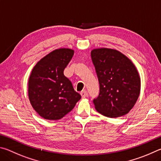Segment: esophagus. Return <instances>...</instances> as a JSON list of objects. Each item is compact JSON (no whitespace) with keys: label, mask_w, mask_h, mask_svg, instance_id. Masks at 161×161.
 Instances as JSON below:
<instances>
[{"label":"esophagus","mask_w":161,"mask_h":161,"mask_svg":"<svg viewBox=\"0 0 161 161\" xmlns=\"http://www.w3.org/2000/svg\"><path fill=\"white\" fill-rule=\"evenodd\" d=\"M87 95H88V93H87L86 91H81V92H80V95L83 98H85L87 96Z\"/></svg>","instance_id":"obj_1"}]
</instances>
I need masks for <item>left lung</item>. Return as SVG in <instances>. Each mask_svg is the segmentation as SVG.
Wrapping results in <instances>:
<instances>
[{"label": "left lung", "instance_id": "left-lung-1", "mask_svg": "<svg viewBox=\"0 0 161 161\" xmlns=\"http://www.w3.org/2000/svg\"><path fill=\"white\" fill-rule=\"evenodd\" d=\"M100 93L93 103L96 110L109 118L129 113L139 98L141 78L135 65L116 49L98 48L91 51Z\"/></svg>", "mask_w": 161, "mask_h": 161}]
</instances>
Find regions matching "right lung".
Wrapping results in <instances>:
<instances>
[{
  "instance_id": "1",
  "label": "right lung",
  "mask_w": 161,
  "mask_h": 161,
  "mask_svg": "<svg viewBox=\"0 0 161 161\" xmlns=\"http://www.w3.org/2000/svg\"><path fill=\"white\" fill-rule=\"evenodd\" d=\"M74 50L61 48L41 58L32 70L28 96L34 109L48 120H58L74 108L81 98L64 74Z\"/></svg>"
}]
</instances>
